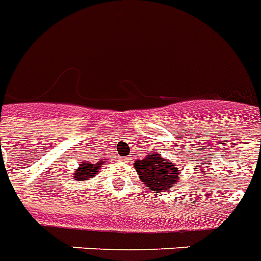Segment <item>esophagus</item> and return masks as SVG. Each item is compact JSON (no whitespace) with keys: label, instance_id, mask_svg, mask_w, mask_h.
<instances>
[{"label":"esophagus","instance_id":"34e87169","mask_svg":"<svg viewBox=\"0 0 261 261\" xmlns=\"http://www.w3.org/2000/svg\"><path fill=\"white\" fill-rule=\"evenodd\" d=\"M120 161L128 162V161H129V158H128V157H120Z\"/></svg>","mask_w":261,"mask_h":261}]
</instances>
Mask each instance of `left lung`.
<instances>
[{
  "label": "left lung",
  "mask_w": 261,
  "mask_h": 261,
  "mask_svg": "<svg viewBox=\"0 0 261 261\" xmlns=\"http://www.w3.org/2000/svg\"><path fill=\"white\" fill-rule=\"evenodd\" d=\"M140 179L152 191H166L173 189L181 178L178 166L161 157L160 153H149L144 160L133 162Z\"/></svg>",
  "instance_id": "1"
}]
</instances>
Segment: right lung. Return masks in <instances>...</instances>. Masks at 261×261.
<instances>
[{"instance_id":"add662e5","label":"right lung","mask_w":261,"mask_h":261,"mask_svg":"<svg viewBox=\"0 0 261 261\" xmlns=\"http://www.w3.org/2000/svg\"><path fill=\"white\" fill-rule=\"evenodd\" d=\"M101 164H104V162L99 161L92 164L90 161H86L83 164H79V168L73 171V178L76 181H87L88 178L95 177L97 174V170L100 169V165Z\"/></svg>"}]
</instances>
